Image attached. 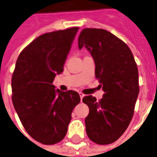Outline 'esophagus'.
Listing matches in <instances>:
<instances>
[{"instance_id":"1","label":"esophagus","mask_w":157,"mask_h":157,"mask_svg":"<svg viewBox=\"0 0 157 157\" xmlns=\"http://www.w3.org/2000/svg\"><path fill=\"white\" fill-rule=\"evenodd\" d=\"M79 94H80V97H81V100H82L84 97V94L83 93H81V92H79Z\"/></svg>"}]
</instances>
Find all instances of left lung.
Returning <instances> with one entry per match:
<instances>
[{
	"label": "left lung",
	"instance_id": "8db88e82",
	"mask_svg": "<svg viewBox=\"0 0 157 157\" xmlns=\"http://www.w3.org/2000/svg\"><path fill=\"white\" fill-rule=\"evenodd\" d=\"M79 49L86 47L95 64V77L105 94L99 101L83 98L89 107L86 118L87 136L100 145L113 143L128 128L139 93L138 70L131 50L124 41L103 29H84Z\"/></svg>",
	"mask_w": 157,
	"mask_h": 157
}]
</instances>
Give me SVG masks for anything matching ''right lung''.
<instances>
[{"label":"right lung","mask_w":157,"mask_h":157,"mask_svg":"<svg viewBox=\"0 0 157 157\" xmlns=\"http://www.w3.org/2000/svg\"><path fill=\"white\" fill-rule=\"evenodd\" d=\"M78 29L39 36L20 52L12 75V102L21 124L31 137L45 145L64 138L73 109L81 101L76 91H61L52 85L63 71Z\"/></svg>","instance_id":"obj_1"}]
</instances>
